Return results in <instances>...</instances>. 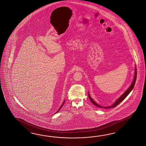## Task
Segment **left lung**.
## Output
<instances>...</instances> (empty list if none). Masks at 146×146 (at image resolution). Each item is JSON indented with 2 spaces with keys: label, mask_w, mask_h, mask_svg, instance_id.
<instances>
[{
  "label": "left lung",
  "mask_w": 146,
  "mask_h": 146,
  "mask_svg": "<svg viewBox=\"0 0 146 146\" xmlns=\"http://www.w3.org/2000/svg\"><path fill=\"white\" fill-rule=\"evenodd\" d=\"M136 78H137V68H136V66H135V76H134V78H133V82L131 83V84L130 85L129 88L126 91H125L123 94H122L120 97H119L116 101H115V102L113 103V104H112L110 106H101L100 105L97 104L96 103L95 101L91 98L90 96V95L89 94V92H88V97L90 100V101L92 102V103L93 104H94V105L98 107H100L101 108H105V109H108V108H112L113 107H116V106H117L119 104H120V103L123 101V100L126 98V97L128 95V94H129L130 93V92L132 91V90L133 89V88L135 86V83H136Z\"/></svg>",
  "instance_id": "8db88e82"
}]
</instances>
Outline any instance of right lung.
<instances>
[{
    "label": "right lung",
    "mask_w": 146,
    "mask_h": 146,
    "mask_svg": "<svg viewBox=\"0 0 146 146\" xmlns=\"http://www.w3.org/2000/svg\"><path fill=\"white\" fill-rule=\"evenodd\" d=\"M64 102H65V100H64V102H63V103H62V104L61 106H60V108H59V109H58V111H56V113H58V111H59V110H61V108L62 107V106H63V105H64Z\"/></svg>",
    "instance_id": "add662e5"
}]
</instances>
